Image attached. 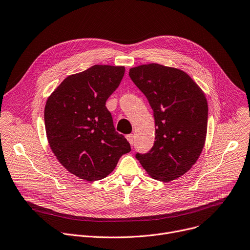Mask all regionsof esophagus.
<instances>
[{"label":"esophagus","mask_w":250,"mask_h":250,"mask_svg":"<svg viewBox=\"0 0 250 250\" xmlns=\"http://www.w3.org/2000/svg\"><path fill=\"white\" fill-rule=\"evenodd\" d=\"M126 139H127V141H128V143H129L130 145L133 144V142H134L133 134H127V135H126Z\"/></svg>","instance_id":"1"}]
</instances>
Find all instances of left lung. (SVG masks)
I'll return each instance as SVG.
<instances>
[{
	"instance_id": "8db88e82",
	"label": "left lung",
	"mask_w": 250,
	"mask_h": 250,
	"mask_svg": "<svg viewBox=\"0 0 250 250\" xmlns=\"http://www.w3.org/2000/svg\"><path fill=\"white\" fill-rule=\"evenodd\" d=\"M154 117L155 141L135 158L153 178L170 181L195 164L207 137L208 107L201 89L185 72L157 63L129 70Z\"/></svg>"
}]
</instances>
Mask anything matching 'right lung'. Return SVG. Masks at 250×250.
Here are the masks:
<instances>
[{"instance_id": "add662e5", "label": "right lung", "mask_w": 250, "mask_h": 250, "mask_svg": "<svg viewBox=\"0 0 250 250\" xmlns=\"http://www.w3.org/2000/svg\"><path fill=\"white\" fill-rule=\"evenodd\" d=\"M124 75V66L95 64L63 80L47 101L50 146L62 167L80 178H104L131 149L105 106Z\"/></svg>"}]
</instances>
